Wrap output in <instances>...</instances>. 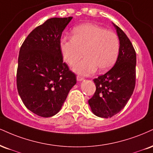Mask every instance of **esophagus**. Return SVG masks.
<instances>
[{
	"label": "esophagus",
	"mask_w": 153,
	"mask_h": 153,
	"mask_svg": "<svg viewBox=\"0 0 153 153\" xmlns=\"http://www.w3.org/2000/svg\"><path fill=\"white\" fill-rule=\"evenodd\" d=\"M84 80V78H82V77L79 76V75L77 76V80H78V81H82V80Z\"/></svg>",
	"instance_id": "1"
}]
</instances>
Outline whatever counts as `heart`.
I'll use <instances>...</instances> for the list:
<instances>
[{"mask_svg":"<svg viewBox=\"0 0 153 153\" xmlns=\"http://www.w3.org/2000/svg\"><path fill=\"white\" fill-rule=\"evenodd\" d=\"M72 39L62 38L59 48L62 58L73 65L85 55L83 60L73 67L78 74L89 75L109 70L116 61L120 50L118 37L111 30L93 23H84L74 27Z\"/></svg>","mask_w":153,"mask_h":153,"instance_id":"obj_1","label":"heart"}]
</instances>
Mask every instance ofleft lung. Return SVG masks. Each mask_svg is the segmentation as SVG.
<instances>
[{
    "mask_svg": "<svg viewBox=\"0 0 153 153\" xmlns=\"http://www.w3.org/2000/svg\"><path fill=\"white\" fill-rule=\"evenodd\" d=\"M120 41L115 65L105 74L93 80L96 91L88 100L92 112L97 117L108 118L126 106L135 85L136 53L129 38L113 23Z\"/></svg>",
    "mask_w": 153,
    "mask_h": 153,
    "instance_id": "left-lung-1",
    "label": "left lung"
}]
</instances>
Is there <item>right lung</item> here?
<instances>
[{
    "mask_svg": "<svg viewBox=\"0 0 153 153\" xmlns=\"http://www.w3.org/2000/svg\"><path fill=\"white\" fill-rule=\"evenodd\" d=\"M73 17L47 20L27 36L20 49L17 70L18 94L25 106L40 117L56 115L76 75L63 62L59 43Z\"/></svg>",
    "mask_w": 153,
    "mask_h": 153,
    "instance_id": "right-lung-1",
    "label": "right lung"
}]
</instances>
